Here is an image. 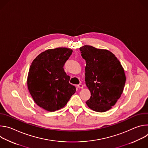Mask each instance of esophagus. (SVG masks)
I'll use <instances>...</instances> for the list:
<instances>
[{"instance_id": "obj_1", "label": "esophagus", "mask_w": 148, "mask_h": 148, "mask_svg": "<svg viewBox=\"0 0 148 148\" xmlns=\"http://www.w3.org/2000/svg\"><path fill=\"white\" fill-rule=\"evenodd\" d=\"M77 87H78V88H83V85L82 84H79L77 86Z\"/></svg>"}]
</instances>
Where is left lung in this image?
I'll list each match as a JSON object with an SVG mask.
<instances>
[{"mask_svg": "<svg viewBox=\"0 0 148 148\" xmlns=\"http://www.w3.org/2000/svg\"><path fill=\"white\" fill-rule=\"evenodd\" d=\"M79 49L86 61L85 81L91 92L86 103L94 111L106 112L122 94L126 81L123 68L110 50L87 45Z\"/></svg>", "mask_w": 148, "mask_h": 148, "instance_id": "8db88e82", "label": "left lung"}]
</instances>
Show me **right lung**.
<instances>
[{
  "mask_svg": "<svg viewBox=\"0 0 148 148\" xmlns=\"http://www.w3.org/2000/svg\"><path fill=\"white\" fill-rule=\"evenodd\" d=\"M72 53V49L66 47L48 49L38 54L30 66L29 91L38 106L47 111L65 107L76 91L63 69Z\"/></svg>",
  "mask_w": 148,
  "mask_h": 148,
  "instance_id": "obj_1",
  "label": "right lung"
}]
</instances>
